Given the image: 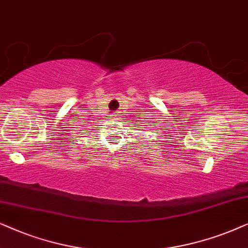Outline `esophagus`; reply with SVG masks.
Here are the masks:
<instances>
[{"label": "esophagus", "mask_w": 248, "mask_h": 248, "mask_svg": "<svg viewBox=\"0 0 248 248\" xmlns=\"http://www.w3.org/2000/svg\"><path fill=\"white\" fill-rule=\"evenodd\" d=\"M121 117H122V115H121V112H117V113H115V115H114V119H113V120H120V119H121Z\"/></svg>", "instance_id": "esophagus-1"}]
</instances>
